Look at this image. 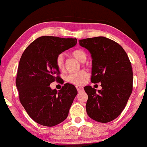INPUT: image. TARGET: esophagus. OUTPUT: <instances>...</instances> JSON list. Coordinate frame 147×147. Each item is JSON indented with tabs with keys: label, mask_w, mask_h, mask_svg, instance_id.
Returning <instances> with one entry per match:
<instances>
[{
	"label": "esophagus",
	"mask_w": 147,
	"mask_h": 147,
	"mask_svg": "<svg viewBox=\"0 0 147 147\" xmlns=\"http://www.w3.org/2000/svg\"><path fill=\"white\" fill-rule=\"evenodd\" d=\"M76 90H78V92H82V91H83V88L82 87H81V86H76Z\"/></svg>",
	"instance_id": "34e87169"
}]
</instances>
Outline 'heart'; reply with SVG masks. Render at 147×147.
Here are the masks:
<instances>
[{
  "mask_svg": "<svg viewBox=\"0 0 147 147\" xmlns=\"http://www.w3.org/2000/svg\"><path fill=\"white\" fill-rule=\"evenodd\" d=\"M71 56L76 58L80 62H85L87 59V54L84 50L81 49H76L73 50L71 53ZM56 65L60 71H63L65 69V63L64 56L62 54L59 55L56 58ZM88 77V74L86 71H80L76 73H72L68 74L67 76V80L71 84L75 85H81L84 84Z\"/></svg>",
  "mask_w": 147,
  "mask_h": 147,
  "instance_id": "obj_1",
  "label": "heart"
}]
</instances>
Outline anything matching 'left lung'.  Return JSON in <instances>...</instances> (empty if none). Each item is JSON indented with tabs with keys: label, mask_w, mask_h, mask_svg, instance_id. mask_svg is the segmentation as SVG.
Wrapping results in <instances>:
<instances>
[{
	"label": "left lung",
	"mask_w": 147,
	"mask_h": 147,
	"mask_svg": "<svg viewBox=\"0 0 147 147\" xmlns=\"http://www.w3.org/2000/svg\"><path fill=\"white\" fill-rule=\"evenodd\" d=\"M92 58L91 82H101L102 90L90 86L84 88L88 94L87 114L100 123L117 118L123 110L133 91L131 63L123 47L105 37L79 40Z\"/></svg>",
	"instance_id": "8db88e82"
}]
</instances>
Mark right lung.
I'll return each instance as SVG.
<instances>
[{"label":"right lung","instance_id":"add662e5","mask_svg":"<svg viewBox=\"0 0 147 147\" xmlns=\"http://www.w3.org/2000/svg\"><path fill=\"white\" fill-rule=\"evenodd\" d=\"M76 43V38L42 36L22 55L16 79L19 99L30 117L41 125L53 127L64 121L77 94L75 86L69 83L59 92L49 86L54 81L62 83L57 57Z\"/></svg>","mask_w":147,"mask_h":147}]
</instances>
